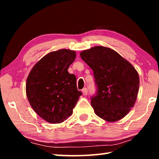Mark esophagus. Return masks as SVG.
Masks as SVG:
<instances>
[{
	"mask_svg": "<svg viewBox=\"0 0 159 159\" xmlns=\"http://www.w3.org/2000/svg\"><path fill=\"white\" fill-rule=\"evenodd\" d=\"M82 93L84 95H88V89L86 88H84L82 90Z\"/></svg>",
	"mask_w": 159,
	"mask_h": 159,
	"instance_id": "esophagus-1",
	"label": "esophagus"
}]
</instances>
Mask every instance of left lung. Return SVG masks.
Listing matches in <instances>:
<instances>
[{
    "mask_svg": "<svg viewBox=\"0 0 159 159\" xmlns=\"http://www.w3.org/2000/svg\"><path fill=\"white\" fill-rule=\"evenodd\" d=\"M80 55L93 71L97 91L90 102L97 116L109 122L125 116L135 103L139 91L135 69L107 47H93Z\"/></svg>",
    "mask_w": 159,
    "mask_h": 159,
    "instance_id": "obj_1",
    "label": "left lung"
}]
</instances>
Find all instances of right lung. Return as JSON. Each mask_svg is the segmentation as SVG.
I'll return each instance as SVG.
<instances>
[{
	"mask_svg": "<svg viewBox=\"0 0 159 159\" xmlns=\"http://www.w3.org/2000/svg\"><path fill=\"white\" fill-rule=\"evenodd\" d=\"M75 51L61 49L48 53L35 64L26 83L28 100L34 111L50 123L63 122L73 113L82 93L69 67Z\"/></svg>",
	"mask_w": 159,
	"mask_h": 159,
	"instance_id": "right-lung-1",
	"label": "right lung"
}]
</instances>
